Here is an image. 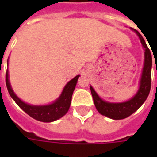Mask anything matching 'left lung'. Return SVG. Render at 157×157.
<instances>
[{"label": "left lung", "mask_w": 157, "mask_h": 157, "mask_svg": "<svg viewBox=\"0 0 157 157\" xmlns=\"http://www.w3.org/2000/svg\"><path fill=\"white\" fill-rule=\"evenodd\" d=\"M139 36L143 47L144 48V64L142 76L139 82V89L136 94L130 98L129 100L124 103H108L103 101L97 94L93 87L90 86V90L93 96L94 103L95 105L98 112L105 117H109L113 120H121L129 117L134 112H136L147 98L150 90H151V66H152V59L150 50L147 47L145 40L142 35L135 29L131 28Z\"/></svg>", "instance_id": "1"}]
</instances>
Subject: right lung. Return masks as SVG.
Returning <instances> with one entry per match:
<instances>
[{"instance_id": "1", "label": "right lung", "mask_w": 157, "mask_h": 157, "mask_svg": "<svg viewBox=\"0 0 157 157\" xmlns=\"http://www.w3.org/2000/svg\"><path fill=\"white\" fill-rule=\"evenodd\" d=\"M79 76L80 75H77L67 84L63 90L61 95L59 96V98L54 101V103L51 104L41 105V106L30 105L24 103L16 95L10 84L8 70L6 71V83L11 98H13L14 102L18 105V107H20L21 109H23L27 114L39 121L52 122L63 117L64 115L68 112L69 107L71 105V96L75 90Z\"/></svg>"}]
</instances>
